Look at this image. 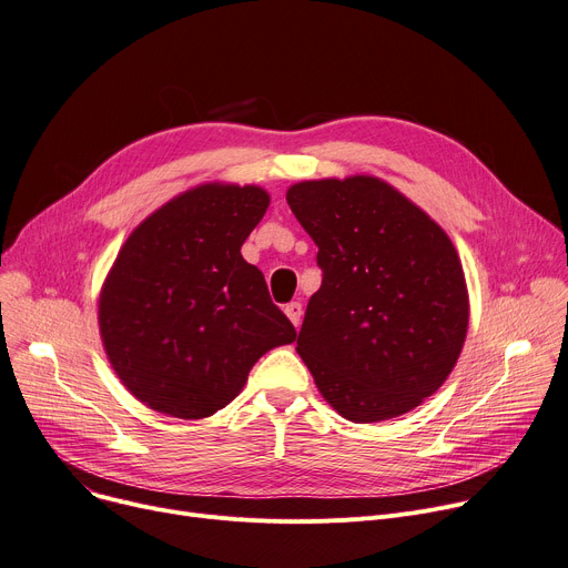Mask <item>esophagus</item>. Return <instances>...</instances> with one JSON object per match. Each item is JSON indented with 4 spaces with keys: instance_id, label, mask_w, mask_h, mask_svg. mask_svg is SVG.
<instances>
[{
    "instance_id": "1",
    "label": "esophagus",
    "mask_w": 568,
    "mask_h": 568,
    "mask_svg": "<svg viewBox=\"0 0 568 568\" xmlns=\"http://www.w3.org/2000/svg\"><path fill=\"white\" fill-rule=\"evenodd\" d=\"M285 315L290 317V322H292L294 326H298V324H301V315H304V306H301L298 301H292V304L285 306Z\"/></svg>"
}]
</instances>
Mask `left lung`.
<instances>
[{
    "label": "left lung",
    "instance_id": "left-lung-1",
    "mask_svg": "<svg viewBox=\"0 0 568 568\" xmlns=\"http://www.w3.org/2000/svg\"><path fill=\"white\" fill-rule=\"evenodd\" d=\"M285 199L324 272L296 337L317 390L358 425L420 406L455 369L468 333L455 244L374 175L304 180Z\"/></svg>",
    "mask_w": 568,
    "mask_h": 568
}]
</instances>
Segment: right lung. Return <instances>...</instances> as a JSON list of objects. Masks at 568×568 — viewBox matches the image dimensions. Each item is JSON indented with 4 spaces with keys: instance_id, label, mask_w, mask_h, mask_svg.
I'll return each instance as SVG.
<instances>
[{
    "instance_id": "right-lung-1",
    "label": "right lung",
    "mask_w": 568,
    "mask_h": 568,
    "mask_svg": "<svg viewBox=\"0 0 568 568\" xmlns=\"http://www.w3.org/2000/svg\"><path fill=\"white\" fill-rule=\"evenodd\" d=\"M270 207L257 184L205 182L145 216L102 283L98 324L121 384L148 408L210 418L262 354L294 343L242 244Z\"/></svg>"
}]
</instances>
